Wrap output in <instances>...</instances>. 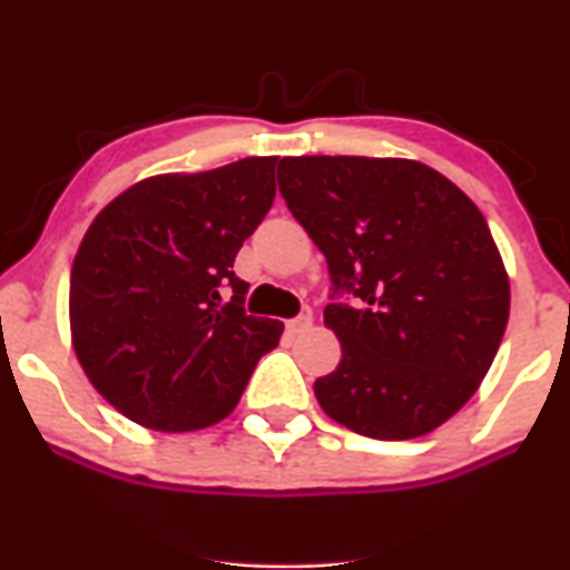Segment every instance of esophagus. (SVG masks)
Returning a JSON list of instances; mask_svg holds the SVG:
<instances>
[{"label":"esophagus","instance_id":"34e87169","mask_svg":"<svg viewBox=\"0 0 570 570\" xmlns=\"http://www.w3.org/2000/svg\"><path fill=\"white\" fill-rule=\"evenodd\" d=\"M313 326V316L311 313H299V316H294L286 322V330L292 332V335H303V332H307Z\"/></svg>","mask_w":570,"mask_h":570}]
</instances>
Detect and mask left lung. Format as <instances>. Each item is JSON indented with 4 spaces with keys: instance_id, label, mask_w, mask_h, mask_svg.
I'll return each instance as SVG.
<instances>
[{
    "instance_id": "obj_1",
    "label": "left lung",
    "mask_w": 570,
    "mask_h": 570,
    "mask_svg": "<svg viewBox=\"0 0 570 570\" xmlns=\"http://www.w3.org/2000/svg\"><path fill=\"white\" fill-rule=\"evenodd\" d=\"M278 189L326 257L324 324L343 345L313 383L332 421L412 440L453 417L488 375L509 322V276L480 208L417 160L307 155Z\"/></svg>"
}]
</instances>
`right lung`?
I'll return each instance as SVG.
<instances>
[{"instance_id":"1","label":"right lung","mask_w":570,"mask_h":570,"mask_svg":"<svg viewBox=\"0 0 570 570\" xmlns=\"http://www.w3.org/2000/svg\"><path fill=\"white\" fill-rule=\"evenodd\" d=\"M276 158L144 179L109 203L77 248L71 343L117 412L155 431L227 417L284 324L248 316L233 273L276 198Z\"/></svg>"}]
</instances>
